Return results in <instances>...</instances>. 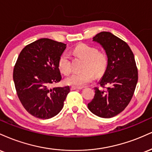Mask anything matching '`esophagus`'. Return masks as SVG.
<instances>
[{"instance_id": "obj_1", "label": "esophagus", "mask_w": 152, "mask_h": 152, "mask_svg": "<svg viewBox=\"0 0 152 152\" xmlns=\"http://www.w3.org/2000/svg\"><path fill=\"white\" fill-rule=\"evenodd\" d=\"M71 90H81L83 89V87H75V86H72L70 87Z\"/></svg>"}]
</instances>
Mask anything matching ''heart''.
I'll return each instance as SVG.
<instances>
[{
    "label": "heart",
    "instance_id": "b5f03b06",
    "mask_svg": "<svg viewBox=\"0 0 152 152\" xmlns=\"http://www.w3.org/2000/svg\"><path fill=\"white\" fill-rule=\"evenodd\" d=\"M74 53L85 60L84 70L74 72L65 80V83L75 87H84L90 83L96 75H100L104 72L107 65V56L103 52L97 51L95 48L81 44L74 49ZM58 67L64 74H69L71 71L69 57L64 53L60 55L58 60Z\"/></svg>",
    "mask_w": 152,
    "mask_h": 152
}]
</instances>
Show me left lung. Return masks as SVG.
Returning <instances> with one entry per match:
<instances>
[{"instance_id": "8db88e82", "label": "left lung", "mask_w": 152, "mask_h": 152, "mask_svg": "<svg viewBox=\"0 0 152 152\" xmlns=\"http://www.w3.org/2000/svg\"><path fill=\"white\" fill-rule=\"evenodd\" d=\"M104 49L107 65L99 84L105 91L94 88L95 94L87 107L102 118H111L122 112L129 103L138 81L134 56L124 41L110 32H101L93 37Z\"/></svg>"}]
</instances>
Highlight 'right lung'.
Instances as JSON below:
<instances>
[{"instance_id": "1", "label": "right lung", "mask_w": 152, "mask_h": 152, "mask_svg": "<svg viewBox=\"0 0 152 152\" xmlns=\"http://www.w3.org/2000/svg\"><path fill=\"white\" fill-rule=\"evenodd\" d=\"M67 45L41 38L26 45L13 69V81L23 106L31 115L47 119L62 110L69 86L51 88L62 79L58 60Z\"/></svg>"}]
</instances>
